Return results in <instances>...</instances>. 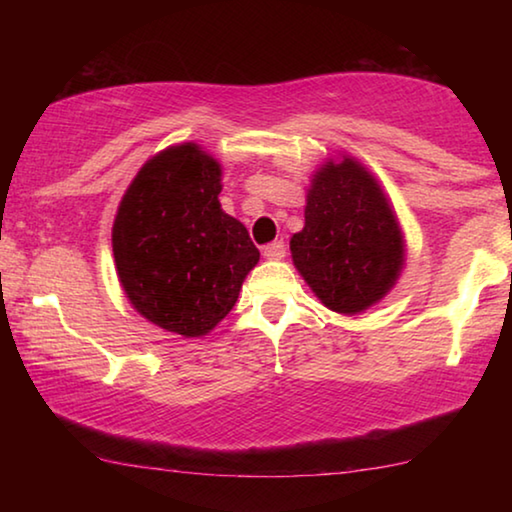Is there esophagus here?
Segmentation results:
<instances>
[{
  "label": "esophagus",
  "mask_w": 512,
  "mask_h": 512,
  "mask_svg": "<svg viewBox=\"0 0 512 512\" xmlns=\"http://www.w3.org/2000/svg\"><path fill=\"white\" fill-rule=\"evenodd\" d=\"M287 255V246H284V241H271V244L264 246V257L271 259V262H277V259H282Z\"/></svg>",
  "instance_id": "1"
}]
</instances>
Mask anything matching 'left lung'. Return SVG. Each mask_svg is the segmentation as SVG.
<instances>
[{"mask_svg": "<svg viewBox=\"0 0 512 512\" xmlns=\"http://www.w3.org/2000/svg\"><path fill=\"white\" fill-rule=\"evenodd\" d=\"M291 257L316 298L339 314H359L395 287L404 268L402 228L361 162L343 155L314 173Z\"/></svg>", "mask_w": 512, "mask_h": 512, "instance_id": "left-lung-1", "label": "left lung"}]
</instances>
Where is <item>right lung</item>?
Masks as SVG:
<instances>
[{"instance_id": "add662e5", "label": "right lung", "mask_w": 512, "mask_h": 512, "mask_svg": "<svg viewBox=\"0 0 512 512\" xmlns=\"http://www.w3.org/2000/svg\"><path fill=\"white\" fill-rule=\"evenodd\" d=\"M221 164L194 142L137 171L112 223V255L135 311L185 339L230 314L259 250L221 210Z\"/></svg>"}]
</instances>
